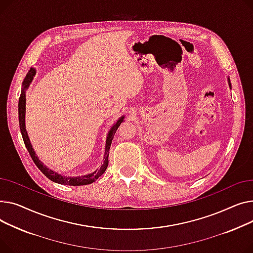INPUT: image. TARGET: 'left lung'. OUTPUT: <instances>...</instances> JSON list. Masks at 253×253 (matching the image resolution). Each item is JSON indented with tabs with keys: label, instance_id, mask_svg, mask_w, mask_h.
Returning a JSON list of instances; mask_svg holds the SVG:
<instances>
[{
	"label": "left lung",
	"instance_id": "obj_1",
	"mask_svg": "<svg viewBox=\"0 0 253 253\" xmlns=\"http://www.w3.org/2000/svg\"><path fill=\"white\" fill-rule=\"evenodd\" d=\"M228 82H229V86L231 87V82H230V79H229V78H228Z\"/></svg>",
	"mask_w": 253,
	"mask_h": 253
}]
</instances>
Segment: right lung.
Here are the masks:
<instances>
[{"instance_id": "1", "label": "right lung", "mask_w": 253, "mask_h": 253, "mask_svg": "<svg viewBox=\"0 0 253 253\" xmlns=\"http://www.w3.org/2000/svg\"><path fill=\"white\" fill-rule=\"evenodd\" d=\"M36 76V69L31 68L28 70V73L26 74V77L22 83V90L19 98V103H18V117H19V126H20V131L21 135L24 141V144L26 146V149L29 152V155L33 158L34 162L36 163V166L39 168V169L46 175L49 180L57 183V184H61V185H68V186H84V185H88L95 182L100 175H102L104 172H105L107 167H108V155H109V149L111 146L112 139L115 135V132L118 128V126H121V124L124 122L125 116H122L120 120H118L115 125L112 126L110 128L107 139H106V146H105V153H104V161L102 163V166L100 167L99 169H96L94 172L88 173L85 175L82 176H65L62 175L58 172H55L54 170L50 169L46 166H43V163L39 159L37 156L35 150L33 149V146L31 144V141H29L27 131L25 128V92L27 90V87L31 84V83L34 80V77Z\"/></svg>"}]
</instances>
